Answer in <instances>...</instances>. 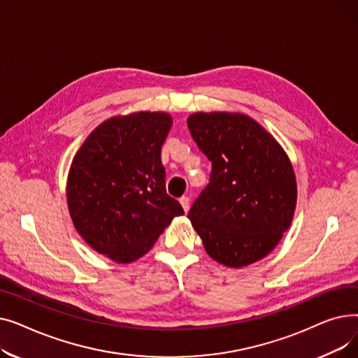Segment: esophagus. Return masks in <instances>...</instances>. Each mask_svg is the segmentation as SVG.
Segmentation results:
<instances>
[{
	"instance_id": "esophagus-1",
	"label": "esophagus",
	"mask_w": 358,
	"mask_h": 358,
	"mask_svg": "<svg viewBox=\"0 0 358 358\" xmlns=\"http://www.w3.org/2000/svg\"><path fill=\"white\" fill-rule=\"evenodd\" d=\"M180 203H181V206H182L184 212H189V209H190V199L187 197V196H184V197L180 199Z\"/></svg>"
}]
</instances>
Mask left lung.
<instances>
[{
  "label": "left lung",
  "mask_w": 358,
  "mask_h": 358,
  "mask_svg": "<svg viewBox=\"0 0 358 358\" xmlns=\"http://www.w3.org/2000/svg\"><path fill=\"white\" fill-rule=\"evenodd\" d=\"M187 126L212 162L209 184L189 212L206 252L234 268L264 258L296 208V178L283 148L245 115L194 113Z\"/></svg>",
  "instance_id": "left-lung-1"
}]
</instances>
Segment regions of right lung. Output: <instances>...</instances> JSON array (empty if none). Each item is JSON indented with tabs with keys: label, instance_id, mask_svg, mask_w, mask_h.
<instances>
[{
	"label": "right lung",
	"instance_id": "1",
	"mask_svg": "<svg viewBox=\"0 0 358 358\" xmlns=\"http://www.w3.org/2000/svg\"><path fill=\"white\" fill-rule=\"evenodd\" d=\"M173 119L139 111L101 123L73 157L68 208L91 248L116 262L146 254L181 204L166 194L161 148Z\"/></svg>",
	"mask_w": 358,
	"mask_h": 358
}]
</instances>
